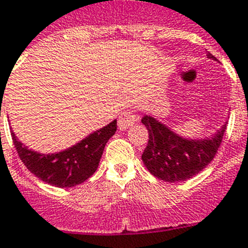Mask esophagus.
Here are the masks:
<instances>
[{
	"mask_svg": "<svg viewBox=\"0 0 248 248\" xmlns=\"http://www.w3.org/2000/svg\"><path fill=\"white\" fill-rule=\"evenodd\" d=\"M136 121H137V115L135 111L128 109V111L122 112L121 116L118 117V128H120L121 131L127 130L128 127L132 126Z\"/></svg>",
	"mask_w": 248,
	"mask_h": 248,
	"instance_id": "1",
	"label": "esophagus"
}]
</instances>
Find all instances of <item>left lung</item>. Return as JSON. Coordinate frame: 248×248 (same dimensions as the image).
<instances>
[{
  "instance_id": "1",
  "label": "left lung",
  "mask_w": 248,
  "mask_h": 248,
  "mask_svg": "<svg viewBox=\"0 0 248 248\" xmlns=\"http://www.w3.org/2000/svg\"><path fill=\"white\" fill-rule=\"evenodd\" d=\"M207 57L217 61L212 53L207 52ZM141 121L148 130L142 161L155 177L166 182L186 181L200 173L216 156L227 126L226 122L212 137L187 140L151 116Z\"/></svg>"
}]
</instances>
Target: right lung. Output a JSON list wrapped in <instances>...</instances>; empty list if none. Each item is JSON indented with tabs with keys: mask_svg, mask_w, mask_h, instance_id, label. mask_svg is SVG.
I'll use <instances>...</instances> for the list:
<instances>
[{
	"mask_svg": "<svg viewBox=\"0 0 248 248\" xmlns=\"http://www.w3.org/2000/svg\"><path fill=\"white\" fill-rule=\"evenodd\" d=\"M117 130V121L94 131L86 139L57 154H38L11 133L23 165L37 178L56 187H73L91 177L98 167L105 146Z\"/></svg>",
	"mask_w": 248,
	"mask_h": 248,
	"instance_id": "1",
	"label": "right lung"
}]
</instances>
